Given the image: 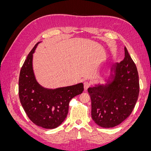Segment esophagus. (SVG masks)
Masks as SVG:
<instances>
[{
    "label": "esophagus",
    "instance_id": "obj_1",
    "mask_svg": "<svg viewBox=\"0 0 151 151\" xmlns=\"http://www.w3.org/2000/svg\"><path fill=\"white\" fill-rule=\"evenodd\" d=\"M90 86H91V83L88 81H85L84 83V88L86 91L88 89V88Z\"/></svg>",
    "mask_w": 151,
    "mask_h": 151
}]
</instances>
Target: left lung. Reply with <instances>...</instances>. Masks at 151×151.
Returning <instances> with one entry per match:
<instances>
[{
	"instance_id": "1",
	"label": "left lung",
	"mask_w": 151,
	"mask_h": 151,
	"mask_svg": "<svg viewBox=\"0 0 151 151\" xmlns=\"http://www.w3.org/2000/svg\"><path fill=\"white\" fill-rule=\"evenodd\" d=\"M125 58L111 68L113 80L106 85L89 88L91 116L103 128L114 127L129 117L139 94L137 68L126 47Z\"/></svg>"
}]
</instances>
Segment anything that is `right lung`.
Instances as JSON below:
<instances>
[{
  "instance_id": "1",
  "label": "right lung",
  "mask_w": 151,
  "mask_h": 151,
  "mask_svg": "<svg viewBox=\"0 0 151 151\" xmlns=\"http://www.w3.org/2000/svg\"><path fill=\"white\" fill-rule=\"evenodd\" d=\"M31 50L20 71L19 96L27 116L35 125L44 129L57 128L66 118L72 98L83 92V83L48 89L36 81L33 73V53L38 44Z\"/></svg>"
}]
</instances>
